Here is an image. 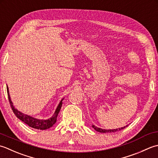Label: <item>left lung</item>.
Masks as SVG:
<instances>
[{
	"label": "left lung",
	"mask_w": 158,
	"mask_h": 158,
	"mask_svg": "<svg viewBox=\"0 0 158 158\" xmlns=\"http://www.w3.org/2000/svg\"><path fill=\"white\" fill-rule=\"evenodd\" d=\"M126 126H124V127H122L121 128H118V129H113V130H105V129H102V128H99L95 126L94 125H92V127L94 129L95 131H98V132H100V133H108V132H115V131H119L121 130H123Z\"/></svg>",
	"instance_id": "left-lung-1"
}]
</instances>
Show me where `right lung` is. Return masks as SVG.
I'll list each match as a JSON object with an SVG mask.
<instances>
[{
	"label": "right lung",
	"mask_w": 158,
	"mask_h": 158,
	"mask_svg": "<svg viewBox=\"0 0 158 158\" xmlns=\"http://www.w3.org/2000/svg\"><path fill=\"white\" fill-rule=\"evenodd\" d=\"M7 95H8V98L9 103H10L11 107L13 112L15 114V115L19 119L23 121L24 123L27 124L28 126L31 127L35 129H37V130H47V129L50 128L53 126V125L56 122V118L57 116L59 113V111L61 108V106H62L63 99H62L59 102V105L57 106V108H56V110L54 112V114L50 118H48V119H39V118H36L35 117H31L30 115L22 113L20 111H19L17 109L15 108L14 104H13V102L11 99V97L9 95V88L7 85Z\"/></svg>",
	"instance_id": "add662e5"
}]
</instances>
